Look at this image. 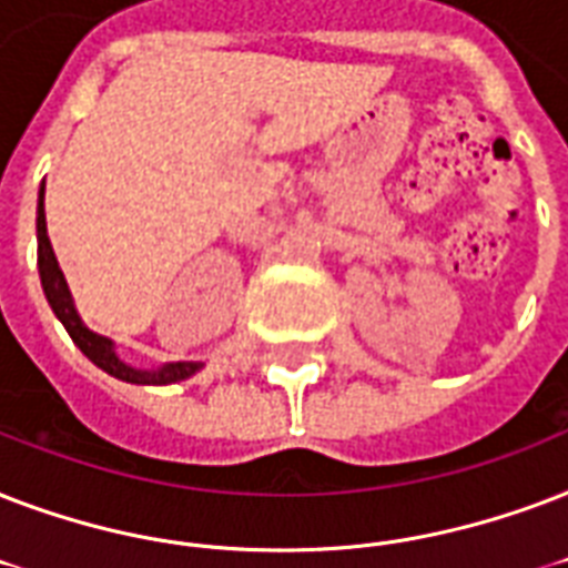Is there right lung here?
Returning a JSON list of instances; mask_svg holds the SVG:
<instances>
[{
	"label": "right lung",
	"instance_id": "add662e5",
	"mask_svg": "<svg viewBox=\"0 0 568 568\" xmlns=\"http://www.w3.org/2000/svg\"><path fill=\"white\" fill-rule=\"evenodd\" d=\"M38 270H41V284L43 293H47V302H50L52 307V314L59 316L61 325L68 328V334L73 337V344H77L100 371L109 373V376H115V379L121 382H133V385H171V382L189 379L192 373H197L204 367L201 362H174L162 364L156 371H139V367H130V364L118 358L115 344H112L109 337L91 332V328L82 323V316L77 314V305H73V298H70L64 272L59 270V261H55V252H52L50 236H47L43 189L41 197H38Z\"/></svg>",
	"mask_w": 568,
	"mask_h": 568
}]
</instances>
